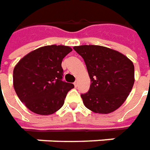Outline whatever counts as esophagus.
<instances>
[{
    "label": "esophagus",
    "mask_w": 150,
    "mask_h": 150,
    "mask_svg": "<svg viewBox=\"0 0 150 150\" xmlns=\"http://www.w3.org/2000/svg\"><path fill=\"white\" fill-rule=\"evenodd\" d=\"M73 85H74V86H75V87H77V81H75V82L73 83Z\"/></svg>",
    "instance_id": "esophagus-1"
}]
</instances>
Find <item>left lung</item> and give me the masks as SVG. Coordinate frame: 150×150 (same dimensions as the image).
<instances>
[{
  "mask_svg": "<svg viewBox=\"0 0 150 150\" xmlns=\"http://www.w3.org/2000/svg\"><path fill=\"white\" fill-rule=\"evenodd\" d=\"M73 49L83 58L91 84L81 94L83 104L96 113H109L124 103L134 85V64L120 52L101 45Z\"/></svg>",
  "mask_w": 150,
  "mask_h": 150,
  "instance_id": "left-lung-1",
  "label": "left lung"
}]
</instances>
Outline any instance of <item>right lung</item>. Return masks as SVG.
Here are the masks:
<instances>
[{
	"instance_id": "1",
	"label": "right lung",
	"mask_w": 150,
	"mask_h": 150,
	"mask_svg": "<svg viewBox=\"0 0 150 150\" xmlns=\"http://www.w3.org/2000/svg\"><path fill=\"white\" fill-rule=\"evenodd\" d=\"M72 51L67 45H45L31 51L15 65L14 88L32 112L50 115L64 105L72 83L62 80L63 59Z\"/></svg>"
}]
</instances>
